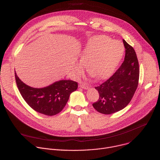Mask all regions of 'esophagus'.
<instances>
[{
  "instance_id": "34e87169",
  "label": "esophagus",
  "mask_w": 160,
  "mask_h": 160,
  "mask_svg": "<svg viewBox=\"0 0 160 160\" xmlns=\"http://www.w3.org/2000/svg\"><path fill=\"white\" fill-rule=\"evenodd\" d=\"M79 87H80V88H83V89H87V88H88V87L87 85L83 84V83L80 84V85H79Z\"/></svg>"
}]
</instances>
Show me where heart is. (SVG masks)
Here are the masks:
<instances>
[{
    "mask_svg": "<svg viewBox=\"0 0 160 160\" xmlns=\"http://www.w3.org/2000/svg\"><path fill=\"white\" fill-rule=\"evenodd\" d=\"M123 45L105 35L91 38L80 53L82 61L77 63L74 75L79 77L87 62V70L98 79H104L115 70L124 54Z\"/></svg>",
    "mask_w": 160,
    "mask_h": 160,
    "instance_id": "b5f03b06",
    "label": "heart"
}]
</instances>
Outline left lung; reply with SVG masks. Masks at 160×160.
Listing matches in <instances>:
<instances>
[{"label":"left lung","mask_w":160,"mask_h":160,"mask_svg":"<svg viewBox=\"0 0 160 160\" xmlns=\"http://www.w3.org/2000/svg\"><path fill=\"white\" fill-rule=\"evenodd\" d=\"M124 61L108 80L96 87L99 98L92 106L98 112L110 115L125 108L132 99L139 78V62L133 48L123 40Z\"/></svg>","instance_id":"8db88e82"}]
</instances>
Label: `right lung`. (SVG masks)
<instances>
[{
  "label": "right lung",
  "mask_w": 160,
  "mask_h": 160,
  "mask_svg": "<svg viewBox=\"0 0 160 160\" xmlns=\"http://www.w3.org/2000/svg\"><path fill=\"white\" fill-rule=\"evenodd\" d=\"M18 88L22 98L35 111L48 116L60 112L70 94L78 88L76 82L62 80L43 88H33L22 82L15 72Z\"/></svg>",
  "instance_id": "right-lung-1"
}]
</instances>
